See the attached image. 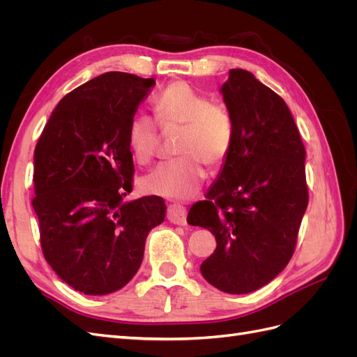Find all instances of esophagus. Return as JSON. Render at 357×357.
<instances>
[{
	"label": "esophagus",
	"mask_w": 357,
	"mask_h": 357,
	"mask_svg": "<svg viewBox=\"0 0 357 357\" xmlns=\"http://www.w3.org/2000/svg\"><path fill=\"white\" fill-rule=\"evenodd\" d=\"M186 208L183 207L180 204H171L168 205L167 208V219L174 223V225H180V226H185L186 225Z\"/></svg>",
	"instance_id": "1"
}]
</instances>
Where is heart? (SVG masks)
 Wrapping results in <instances>:
<instances>
[{
	"mask_svg": "<svg viewBox=\"0 0 357 357\" xmlns=\"http://www.w3.org/2000/svg\"><path fill=\"white\" fill-rule=\"evenodd\" d=\"M156 117L137 113L128 125V146L138 164L153 160L164 131L180 132L176 139L178 155L142 178L144 190L168 198H186L207 176V168H219L234 144L235 123L231 112L211 102L186 82H172L155 98Z\"/></svg>",
	"mask_w": 357,
	"mask_h": 357,
	"instance_id": "obj_1",
	"label": "heart"
}]
</instances>
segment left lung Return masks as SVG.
Instances as JSON below:
<instances>
[{
    "label": "left lung",
    "mask_w": 357,
    "mask_h": 357,
    "mask_svg": "<svg viewBox=\"0 0 357 357\" xmlns=\"http://www.w3.org/2000/svg\"><path fill=\"white\" fill-rule=\"evenodd\" d=\"M223 100L235 123L231 153L188 223L207 228L215 250L201 274L225 294L271 282L296 248L308 205L305 147L289 107L252 73L229 70Z\"/></svg>",
    "instance_id": "1"
}]
</instances>
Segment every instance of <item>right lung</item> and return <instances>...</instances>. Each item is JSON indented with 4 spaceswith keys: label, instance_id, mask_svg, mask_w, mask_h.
<instances>
[{
    "label": "right lung",
    "instance_id": "1",
    "mask_svg": "<svg viewBox=\"0 0 357 357\" xmlns=\"http://www.w3.org/2000/svg\"><path fill=\"white\" fill-rule=\"evenodd\" d=\"M153 79L110 71L67 93L34 150V198L43 256L62 282L84 295L129 283L149 232L164 222L159 197L126 202L134 160L128 125Z\"/></svg>",
    "mask_w": 357,
    "mask_h": 357
}]
</instances>
